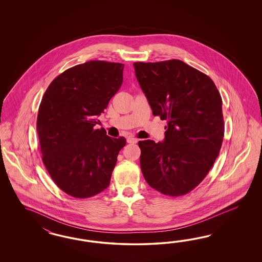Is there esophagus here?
Returning <instances> with one entry per match:
<instances>
[{
    "mask_svg": "<svg viewBox=\"0 0 262 262\" xmlns=\"http://www.w3.org/2000/svg\"><path fill=\"white\" fill-rule=\"evenodd\" d=\"M137 139L135 138V137H133V136H129V137H127V142L129 143V144H135V143H137Z\"/></svg>",
    "mask_w": 262,
    "mask_h": 262,
    "instance_id": "1",
    "label": "esophagus"
}]
</instances>
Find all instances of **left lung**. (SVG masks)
Here are the masks:
<instances>
[{
	"label": "left lung",
	"mask_w": 262,
	"mask_h": 262,
	"mask_svg": "<svg viewBox=\"0 0 262 262\" xmlns=\"http://www.w3.org/2000/svg\"><path fill=\"white\" fill-rule=\"evenodd\" d=\"M134 66L152 114L168 123L163 142H138L143 176L160 193L183 196L206 178L219 155L222 98L212 79L182 60Z\"/></svg>",
	"instance_id": "1"
}]
</instances>
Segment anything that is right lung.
Instances as JSON below:
<instances>
[{"label": "right lung", "instance_id": "obj_1", "mask_svg": "<svg viewBox=\"0 0 262 262\" xmlns=\"http://www.w3.org/2000/svg\"><path fill=\"white\" fill-rule=\"evenodd\" d=\"M124 64L90 60L58 75L40 103L36 129L48 173L74 198H90L111 183L123 136L97 128V117L123 82Z\"/></svg>", "mask_w": 262, "mask_h": 262}]
</instances>
